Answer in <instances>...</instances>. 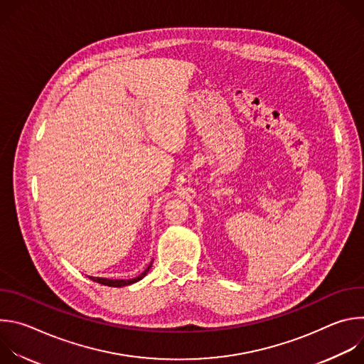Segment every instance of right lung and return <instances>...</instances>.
I'll use <instances>...</instances> for the list:
<instances>
[{
  "instance_id": "obj_1",
  "label": "right lung",
  "mask_w": 364,
  "mask_h": 364,
  "mask_svg": "<svg viewBox=\"0 0 364 364\" xmlns=\"http://www.w3.org/2000/svg\"><path fill=\"white\" fill-rule=\"evenodd\" d=\"M151 265H152V262L148 265V268H146L141 275H138L136 278H132V279H108V278H95V277H89V278H90L92 281H95V282H99V284L107 285V287H125V285H131V284L138 282L139 279H142V278L148 274Z\"/></svg>"
}]
</instances>
